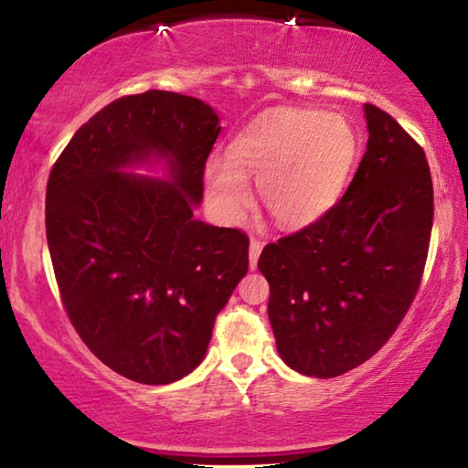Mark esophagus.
Returning <instances> with one entry per match:
<instances>
[{"label":"esophagus","mask_w":468,"mask_h":468,"mask_svg":"<svg viewBox=\"0 0 468 468\" xmlns=\"http://www.w3.org/2000/svg\"><path fill=\"white\" fill-rule=\"evenodd\" d=\"M261 247H264V242L258 240V239H251V247H249V266H251V271L255 266H258V258L261 253Z\"/></svg>","instance_id":"34e87169"}]
</instances>
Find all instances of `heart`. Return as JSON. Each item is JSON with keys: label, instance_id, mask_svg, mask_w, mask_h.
Returning a JSON list of instances; mask_svg holds the SVG:
<instances>
[{"label": "heart", "instance_id": "heart-1", "mask_svg": "<svg viewBox=\"0 0 468 468\" xmlns=\"http://www.w3.org/2000/svg\"><path fill=\"white\" fill-rule=\"evenodd\" d=\"M357 149L354 125L341 114L277 108L242 130L228 157L208 159L204 185L217 213L239 221L251 204V178L272 221L303 229L343 196Z\"/></svg>", "mask_w": 468, "mask_h": 468}]
</instances>
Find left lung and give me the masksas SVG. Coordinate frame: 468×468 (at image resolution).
Segmentation results:
<instances>
[{"mask_svg":"<svg viewBox=\"0 0 468 468\" xmlns=\"http://www.w3.org/2000/svg\"><path fill=\"white\" fill-rule=\"evenodd\" d=\"M368 143L341 200L309 228L264 247L279 356L330 379L360 367L394 335L420 290L434 191L426 153L392 114L364 106Z\"/></svg>","mask_w":468,"mask_h":468,"instance_id":"1","label":"left lung"}]
</instances>
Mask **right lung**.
<instances>
[{
    "mask_svg": "<svg viewBox=\"0 0 468 468\" xmlns=\"http://www.w3.org/2000/svg\"><path fill=\"white\" fill-rule=\"evenodd\" d=\"M219 132L202 100L125 95L74 133L48 175L47 240L63 309L91 354L132 381L189 375L249 271L242 229L194 219ZM151 154L169 159L172 184L120 172Z\"/></svg>",
    "mask_w": 468,
    "mask_h": 468,
    "instance_id": "add662e5",
    "label": "right lung"
}]
</instances>
